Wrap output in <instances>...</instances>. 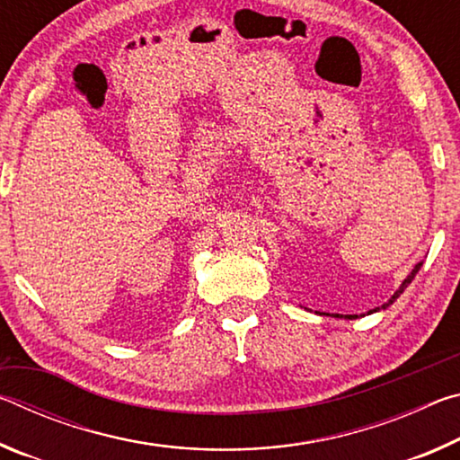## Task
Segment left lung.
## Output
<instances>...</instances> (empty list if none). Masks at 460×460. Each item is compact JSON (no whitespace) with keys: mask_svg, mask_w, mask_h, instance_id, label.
<instances>
[{"mask_svg":"<svg viewBox=\"0 0 460 460\" xmlns=\"http://www.w3.org/2000/svg\"><path fill=\"white\" fill-rule=\"evenodd\" d=\"M420 268H422V261H420V263H416V266H414V270H411L410 271V274H408V278L406 279H403V282L400 284V288H398V290H395L394 292V296H392V298H389L387 302H385V305H381V308H376V310H373V313H377V310H385L389 305H394V302L395 300H398L400 298V296L403 294V290H406V288L411 284V279H414L416 278V274H418V271H420ZM345 318H349V321H353V318H357V314H345Z\"/></svg>","mask_w":460,"mask_h":460,"instance_id":"left-lung-1","label":"left lung"}]
</instances>
